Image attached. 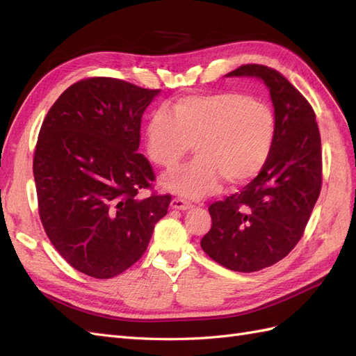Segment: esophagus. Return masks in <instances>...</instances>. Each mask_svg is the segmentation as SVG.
I'll return each mask as SVG.
<instances>
[{
    "mask_svg": "<svg viewBox=\"0 0 356 356\" xmlns=\"http://www.w3.org/2000/svg\"><path fill=\"white\" fill-rule=\"evenodd\" d=\"M170 208L172 209H178V211H187L191 208V203L184 200V199H179V197H175L170 200Z\"/></svg>",
    "mask_w": 356,
    "mask_h": 356,
    "instance_id": "obj_1",
    "label": "esophagus"
}]
</instances>
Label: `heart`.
Here are the masks:
<instances>
[{
	"mask_svg": "<svg viewBox=\"0 0 356 356\" xmlns=\"http://www.w3.org/2000/svg\"><path fill=\"white\" fill-rule=\"evenodd\" d=\"M276 118L267 104L239 92L197 93L159 110L147 124V152L174 169L195 145L197 157L163 178V186L190 199L208 196L224 179L239 186L254 178L270 156Z\"/></svg>",
	"mask_w": 356,
	"mask_h": 356,
	"instance_id": "b5f03b06",
	"label": "heart"
}]
</instances>
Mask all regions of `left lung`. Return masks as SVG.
I'll list each match as a JSON object with an SVG mask.
<instances>
[{
    "label": "left lung",
    "mask_w": 356,
    "mask_h": 356,
    "mask_svg": "<svg viewBox=\"0 0 356 356\" xmlns=\"http://www.w3.org/2000/svg\"><path fill=\"white\" fill-rule=\"evenodd\" d=\"M227 77L264 81L275 108V141L250 184L211 204L212 225L200 246L225 268L251 273L281 261L303 236L322 186L321 135L312 105L279 71L250 63Z\"/></svg>",
    "instance_id": "8db88e82"
}]
</instances>
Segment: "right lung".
<instances>
[{
  "label": "right lung",
  "mask_w": 356,
  "mask_h": 356,
  "mask_svg": "<svg viewBox=\"0 0 356 356\" xmlns=\"http://www.w3.org/2000/svg\"><path fill=\"white\" fill-rule=\"evenodd\" d=\"M160 90L124 80L74 83L51 105L34 153L38 213L47 238L75 270L96 279L123 273L145 252L170 195L153 190L141 118Z\"/></svg>",
  "instance_id": "right-lung-1"
}]
</instances>
